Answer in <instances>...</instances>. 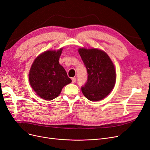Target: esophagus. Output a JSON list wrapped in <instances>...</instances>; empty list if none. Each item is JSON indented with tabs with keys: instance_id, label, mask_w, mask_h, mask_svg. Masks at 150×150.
<instances>
[{
	"instance_id": "34e87169",
	"label": "esophagus",
	"mask_w": 150,
	"mask_h": 150,
	"mask_svg": "<svg viewBox=\"0 0 150 150\" xmlns=\"http://www.w3.org/2000/svg\"><path fill=\"white\" fill-rule=\"evenodd\" d=\"M75 81H76V79H75V78H72V79H71V82H72V83H75Z\"/></svg>"
}]
</instances>
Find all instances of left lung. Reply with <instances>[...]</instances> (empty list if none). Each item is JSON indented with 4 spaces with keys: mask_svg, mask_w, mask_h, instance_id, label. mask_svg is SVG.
<instances>
[{
    "mask_svg": "<svg viewBox=\"0 0 150 150\" xmlns=\"http://www.w3.org/2000/svg\"><path fill=\"white\" fill-rule=\"evenodd\" d=\"M79 52L88 73L87 81L81 86V91L90 101L101 100L110 93L115 83L112 60L106 52L97 49L80 48Z\"/></svg>",
    "mask_w": 150,
    "mask_h": 150,
    "instance_id": "obj_1",
    "label": "left lung"
}]
</instances>
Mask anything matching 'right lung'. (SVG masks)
<instances>
[{
  "instance_id": "right-lung-1",
  "label": "right lung",
  "mask_w": 150,
  "mask_h": 150,
  "mask_svg": "<svg viewBox=\"0 0 150 150\" xmlns=\"http://www.w3.org/2000/svg\"><path fill=\"white\" fill-rule=\"evenodd\" d=\"M62 51L61 48L57 51H47L38 55L30 70V85L38 95L45 100L57 98L63 87L71 82L59 62Z\"/></svg>"
}]
</instances>
